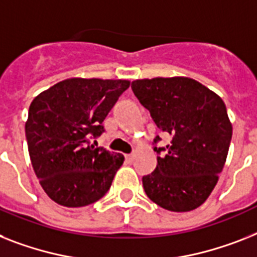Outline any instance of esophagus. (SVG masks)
Wrapping results in <instances>:
<instances>
[{
  "instance_id": "34e87169",
  "label": "esophagus",
  "mask_w": 257,
  "mask_h": 257,
  "mask_svg": "<svg viewBox=\"0 0 257 257\" xmlns=\"http://www.w3.org/2000/svg\"><path fill=\"white\" fill-rule=\"evenodd\" d=\"M133 160H134V155L133 154L126 155V162L127 163H133Z\"/></svg>"
}]
</instances>
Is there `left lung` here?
<instances>
[{"mask_svg":"<svg viewBox=\"0 0 257 257\" xmlns=\"http://www.w3.org/2000/svg\"><path fill=\"white\" fill-rule=\"evenodd\" d=\"M131 88L156 126L172 137L167 147L154 148L163 155L143 177L144 192L169 211L197 209L215 188L227 159L232 124L226 105L217 93L182 76L135 80Z\"/></svg>","mask_w":257,"mask_h":257,"instance_id":"1","label":"left lung"}]
</instances>
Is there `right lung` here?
Segmentation results:
<instances>
[{
    "label": "right lung",
    "mask_w": 257,
    "mask_h": 257,
    "mask_svg": "<svg viewBox=\"0 0 257 257\" xmlns=\"http://www.w3.org/2000/svg\"><path fill=\"white\" fill-rule=\"evenodd\" d=\"M128 86V80L73 77L33 99L25 124L27 147L40 185L54 202L82 207L110 189L124 156L94 148L90 139L103 133V119Z\"/></svg>",
    "instance_id": "add662e5"
}]
</instances>
